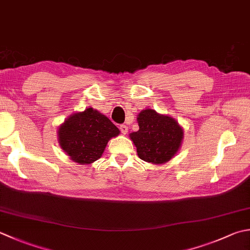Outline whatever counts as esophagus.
Returning a JSON list of instances; mask_svg holds the SVG:
<instances>
[{"label":"esophagus","mask_w":250,"mask_h":250,"mask_svg":"<svg viewBox=\"0 0 250 250\" xmlns=\"http://www.w3.org/2000/svg\"><path fill=\"white\" fill-rule=\"evenodd\" d=\"M119 129H120L122 134H126V133H128V125H121L119 126Z\"/></svg>","instance_id":"34e87169"}]
</instances>
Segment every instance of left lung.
Returning a JSON list of instances; mask_svg holds the SVG:
<instances>
[{
    "label": "left lung",
    "instance_id": "8db88e82",
    "mask_svg": "<svg viewBox=\"0 0 250 250\" xmlns=\"http://www.w3.org/2000/svg\"><path fill=\"white\" fill-rule=\"evenodd\" d=\"M139 130L130 134L139 157L151 164L167 163L179 150L183 130L173 118L159 115L153 109L142 110Z\"/></svg>",
    "mask_w": 250,
    "mask_h": 250
}]
</instances>
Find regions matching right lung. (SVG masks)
Here are the masks:
<instances>
[{
  "label": "right lung",
  "instance_id": "add662e5",
  "mask_svg": "<svg viewBox=\"0 0 250 250\" xmlns=\"http://www.w3.org/2000/svg\"><path fill=\"white\" fill-rule=\"evenodd\" d=\"M112 122L93 108L70 116L58 130L61 147L78 164H92L104 153L107 143L119 134Z\"/></svg>",
  "mask_w": 250,
  "mask_h": 250
}]
</instances>
